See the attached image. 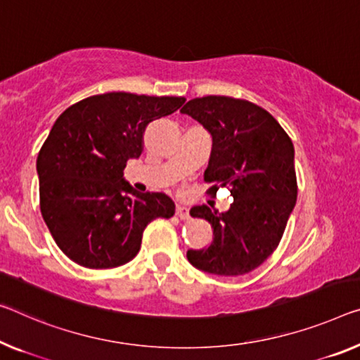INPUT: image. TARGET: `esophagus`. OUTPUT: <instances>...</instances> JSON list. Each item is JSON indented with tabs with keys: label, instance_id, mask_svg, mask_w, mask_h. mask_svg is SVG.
I'll list each match as a JSON object with an SVG mask.
<instances>
[{
	"label": "esophagus",
	"instance_id": "esophagus-1",
	"mask_svg": "<svg viewBox=\"0 0 360 360\" xmlns=\"http://www.w3.org/2000/svg\"><path fill=\"white\" fill-rule=\"evenodd\" d=\"M175 214H176V217H180L181 220L190 219V211H188V207H185V206H176Z\"/></svg>",
	"mask_w": 360,
	"mask_h": 360
}]
</instances>
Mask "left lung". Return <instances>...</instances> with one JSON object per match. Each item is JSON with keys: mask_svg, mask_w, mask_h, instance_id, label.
Returning <instances> with one entry per match:
<instances>
[{"mask_svg": "<svg viewBox=\"0 0 360 360\" xmlns=\"http://www.w3.org/2000/svg\"><path fill=\"white\" fill-rule=\"evenodd\" d=\"M180 112L191 115L212 135L204 181L209 195L226 186L230 209L219 212L206 204L191 217L206 219L214 230L209 248L190 250L193 267L207 274H250L272 254L283 236L297 198L295 148L276 119L257 104L230 96H202Z\"/></svg>", "mask_w": 360, "mask_h": 360, "instance_id": "obj_1", "label": "left lung"}]
</instances>
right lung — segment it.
I'll return each instance as SVG.
<instances>
[{
  "instance_id": "1",
  "label": "right lung",
  "mask_w": 360,
  "mask_h": 360,
  "mask_svg": "<svg viewBox=\"0 0 360 360\" xmlns=\"http://www.w3.org/2000/svg\"><path fill=\"white\" fill-rule=\"evenodd\" d=\"M185 101L112 91L59 115L38 153L37 172L41 215L70 261L86 269L124 265L140 251L146 225L175 214L164 193L135 191L124 169L140 158L148 124Z\"/></svg>"
}]
</instances>
